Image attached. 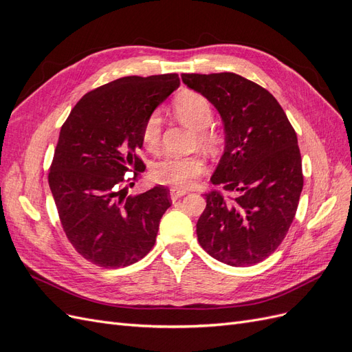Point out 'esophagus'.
Returning <instances> with one entry per match:
<instances>
[{
	"label": "esophagus",
	"instance_id": "esophagus-1",
	"mask_svg": "<svg viewBox=\"0 0 352 352\" xmlns=\"http://www.w3.org/2000/svg\"><path fill=\"white\" fill-rule=\"evenodd\" d=\"M185 194H188V192H186V190H182V189H176V188L170 189V198H172L173 201H176L180 197H184Z\"/></svg>",
	"mask_w": 352,
	"mask_h": 352
}]
</instances>
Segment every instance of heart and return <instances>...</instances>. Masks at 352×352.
<instances>
[{
  "label": "heart",
  "instance_id": "1",
  "mask_svg": "<svg viewBox=\"0 0 352 352\" xmlns=\"http://www.w3.org/2000/svg\"><path fill=\"white\" fill-rule=\"evenodd\" d=\"M173 111L177 119L197 131L198 144L204 148L217 146L219 136L208 129L212 122V107L210 101L198 92H184L173 101ZM162 141V117L153 113L148 117L142 129V142L148 151H157ZM206 160L201 155L175 157L167 155L151 167L154 182L173 186L176 189H189L197 179L204 173Z\"/></svg>",
  "mask_w": 352,
  "mask_h": 352
}]
</instances>
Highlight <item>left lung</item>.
<instances>
[{"mask_svg": "<svg viewBox=\"0 0 352 352\" xmlns=\"http://www.w3.org/2000/svg\"><path fill=\"white\" fill-rule=\"evenodd\" d=\"M188 88L214 105L226 146L197 223L198 242L212 258L254 265L278 250L289 230L304 185L301 153L292 124L273 95L235 73H184Z\"/></svg>", "mask_w": 352, "mask_h": 352, "instance_id": "obj_1", "label": "left lung"}]
</instances>
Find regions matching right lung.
I'll use <instances>...</instances> for the list:
<instances>
[{
  "mask_svg": "<svg viewBox=\"0 0 352 352\" xmlns=\"http://www.w3.org/2000/svg\"><path fill=\"white\" fill-rule=\"evenodd\" d=\"M179 85L176 73L116 79L83 95L61 126L48 184L67 239L100 267H126L154 247L168 189L126 197L124 175L144 172V124Z\"/></svg>",
  "mask_w": 352,
  "mask_h": 352,
  "instance_id": "1",
  "label": "right lung"
}]
</instances>
